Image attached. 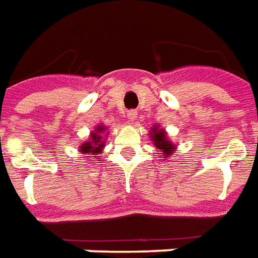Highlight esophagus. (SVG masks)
I'll use <instances>...</instances> for the list:
<instances>
[{
  "label": "esophagus",
  "mask_w": 258,
  "mask_h": 258,
  "mask_svg": "<svg viewBox=\"0 0 258 258\" xmlns=\"http://www.w3.org/2000/svg\"><path fill=\"white\" fill-rule=\"evenodd\" d=\"M137 114H138V113H137V110L131 109V110H128V112H127V118H128L130 121H134L135 118H137Z\"/></svg>",
  "instance_id": "34e87169"
}]
</instances>
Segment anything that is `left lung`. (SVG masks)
<instances>
[{"mask_svg":"<svg viewBox=\"0 0 258 258\" xmlns=\"http://www.w3.org/2000/svg\"><path fill=\"white\" fill-rule=\"evenodd\" d=\"M152 133H153L152 140H153L155 146L164 152L163 155H171L174 151V145L166 138L164 131H163V130H157V127H155V128L152 130Z\"/></svg>","mask_w":258,"mask_h":258,"instance_id":"1","label":"left lung"}]
</instances>
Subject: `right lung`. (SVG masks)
Here are the masks:
<instances>
[{"label":"right lung","mask_w":258,"mask_h":258,"mask_svg":"<svg viewBox=\"0 0 258 258\" xmlns=\"http://www.w3.org/2000/svg\"><path fill=\"white\" fill-rule=\"evenodd\" d=\"M95 131H98V133H92L91 141H88V142H85V144L80 146L81 148L80 151L83 152V153H91V155H99L101 153L102 148H103V142L101 141L102 135L99 134L103 131V127L99 125Z\"/></svg>","instance_id":"1"}]
</instances>
